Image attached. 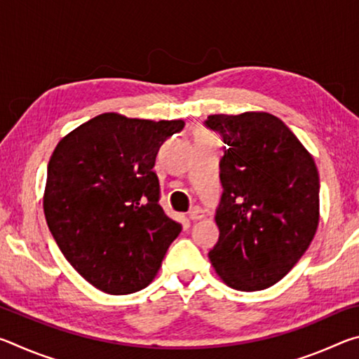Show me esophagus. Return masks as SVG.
Listing matches in <instances>:
<instances>
[{"mask_svg": "<svg viewBox=\"0 0 359 359\" xmlns=\"http://www.w3.org/2000/svg\"><path fill=\"white\" fill-rule=\"evenodd\" d=\"M204 215H205V210L203 208H199V205H194V208L190 210V214H188L190 220H201V218H204Z\"/></svg>", "mask_w": 359, "mask_h": 359, "instance_id": "obj_1", "label": "esophagus"}]
</instances>
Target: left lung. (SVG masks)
Masks as SVG:
<instances>
[{"instance_id":"1","label":"left lung","mask_w":359,"mask_h":359,"mask_svg":"<svg viewBox=\"0 0 359 359\" xmlns=\"http://www.w3.org/2000/svg\"><path fill=\"white\" fill-rule=\"evenodd\" d=\"M205 128L226 145L220 160V229L209 252L231 288L258 291L277 283L315 236L320 179L313 158L280 118L267 112L209 115Z\"/></svg>"}]
</instances>
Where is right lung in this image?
<instances>
[{"mask_svg": "<svg viewBox=\"0 0 359 359\" xmlns=\"http://www.w3.org/2000/svg\"><path fill=\"white\" fill-rule=\"evenodd\" d=\"M182 120L101 114L65 136L47 166V226L71 266L101 291L130 294L154 280L182 231L160 205L158 150Z\"/></svg>", "mask_w": 359, "mask_h": 359, "instance_id": "right-lung-1", "label": "right lung"}]
</instances>
